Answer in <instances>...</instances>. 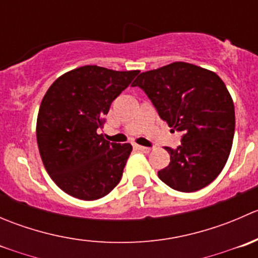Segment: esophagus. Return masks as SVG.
<instances>
[{
  "instance_id": "34e87169",
  "label": "esophagus",
  "mask_w": 258,
  "mask_h": 258,
  "mask_svg": "<svg viewBox=\"0 0 258 258\" xmlns=\"http://www.w3.org/2000/svg\"><path fill=\"white\" fill-rule=\"evenodd\" d=\"M135 148L139 151H141V152H144V153H148L151 151V148L145 147V146H140V145H135Z\"/></svg>"
}]
</instances>
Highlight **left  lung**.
I'll list each match as a JSON object with an SVG mask.
<instances>
[{"mask_svg": "<svg viewBox=\"0 0 258 258\" xmlns=\"http://www.w3.org/2000/svg\"><path fill=\"white\" fill-rule=\"evenodd\" d=\"M139 86L181 146L167 147L170 165L158 177L176 191L195 192L210 184L225 167L235 135V106L223 81L210 70L173 62L142 72Z\"/></svg>", "mask_w": 258, "mask_h": 258, "instance_id": "obj_1", "label": "left lung"}]
</instances>
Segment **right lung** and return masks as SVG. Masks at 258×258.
Listing matches in <instances>:
<instances>
[{
	"label": "right lung",
	"instance_id": "obj_1",
	"mask_svg": "<svg viewBox=\"0 0 258 258\" xmlns=\"http://www.w3.org/2000/svg\"><path fill=\"white\" fill-rule=\"evenodd\" d=\"M139 72L88 64L59 76L43 96L36 124L38 150L49 177L70 196L93 201L118 184L132 146L108 142L97 130Z\"/></svg>",
	"mask_w": 258,
	"mask_h": 258
}]
</instances>
